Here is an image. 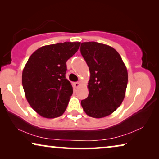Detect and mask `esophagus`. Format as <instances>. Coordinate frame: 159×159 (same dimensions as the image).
<instances>
[{"label":"esophagus","mask_w":159,"mask_h":159,"mask_svg":"<svg viewBox=\"0 0 159 159\" xmlns=\"http://www.w3.org/2000/svg\"><path fill=\"white\" fill-rule=\"evenodd\" d=\"M73 86L75 87V88H77L78 87L80 86V82H74V83H73Z\"/></svg>","instance_id":"34e87169"}]
</instances>
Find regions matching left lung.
<instances>
[{
  "label": "left lung",
  "instance_id": "left-lung-1",
  "mask_svg": "<svg viewBox=\"0 0 159 159\" xmlns=\"http://www.w3.org/2000/svg\"><path fill=\"white\" fill-rule=\"evenodd\" d=\"M80 53L90 72L89 95L82 100V107L93 118L108 116L125 98L128 82L127 68L118 52L102 43H82Z\"/></svg>",
  "mask_w": 159,
  "mask_h": 159
}]
</instances>
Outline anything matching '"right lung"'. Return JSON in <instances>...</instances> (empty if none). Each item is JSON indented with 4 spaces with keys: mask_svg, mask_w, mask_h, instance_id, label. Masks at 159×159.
<instances>
[{
    "mask_svg": "<svg viewBox=\"0 0 159 159\" xmlns=\"http://www.w3.org/2000/svg\"><path fill=\"white\" fill-rule=\"evenodd\" d=\"M80 45V42L45 45L28 59L22 72V85L28 103L40 116L56 118L66 110L73 93L66 78V63Z\"/></svg>",
    "mask_w": 159,
    "mask_h": 159,
    "instance_id": "right-lung-1",
    "label": "right lung"
}]
</instances>
